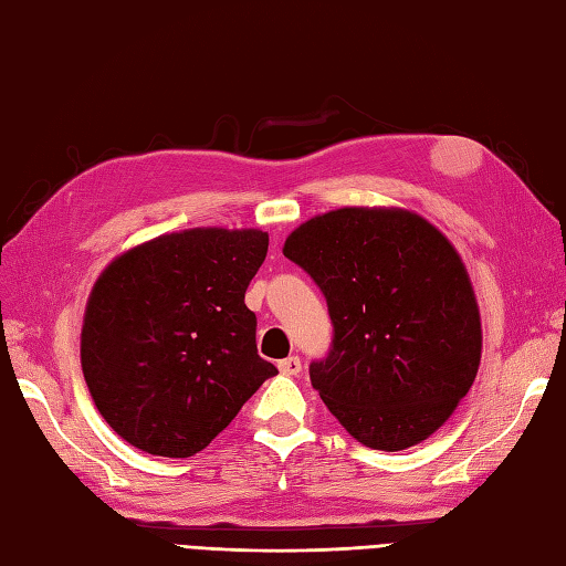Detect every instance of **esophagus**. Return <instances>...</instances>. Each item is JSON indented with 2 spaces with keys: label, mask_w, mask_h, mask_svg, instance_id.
<instances>
[{
  "label": "esophagus",
  "mask_w": 566,
  "mask_h": 566,
  "mask_svg": "<svg viewBox=\"0 0 566 566\" xmlns=\"http://www.w3.org/2000/svg\"><path fill=\"white\" fill-rule=\"evenodd\" d=\"M276 367H280L282 375H286V377H296L298 371H302V359H298V357H294V355H292V357L282 359V363L276 365Z\"/></svg>",
  "instance_id": "34e87169"
}]
</instances>
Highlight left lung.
<instances>
[{"instance_id":"left-lung-1","label":"left lung","mask_w":566,"mask_h":566,"mask_svg":"<svg viewBox=\"0 0 566 566\" xmlns=\"http://www.w3.org/2000/svg\"><path fill=\"white\" fill-rule=\"evenodd\" d=\"M282 252L326 294L333 347L308 375L328 411L371 450L430 438L482 359V316L460 252L399 207L318 213Z\"/></svg>"}]
</instances>
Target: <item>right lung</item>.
I'll use <instances>...</instances> for the list:
<instances>
[{"label": "right lung", "instance_id": "right-lung-1", "mask_svg": "<svg viewBox=\"0 0 566 566\" xmlns=\"http://www.w3.org/2000/svg\"><path fill=\"white\" fill-rule=\"evenodd\" d=\"M268 245L260 228H189L106 264L84 308L80 363L116 436L148 454L191 457L276 375L245 306Z\"/></svg>", "mask_w": 566, "mask_h": 566}]
</instances>
